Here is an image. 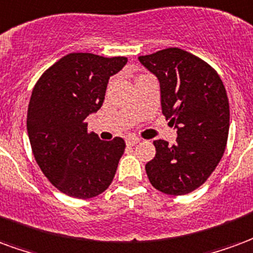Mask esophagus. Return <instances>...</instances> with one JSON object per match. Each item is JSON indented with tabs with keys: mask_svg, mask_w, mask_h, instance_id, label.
Listing matches in <instances>:
<instances>
[{
	"mask_svg": "<svg viewBox=\"0 0 253 253\" xmlns=\"http://www.w3.org/2000/svg\"><path fill=\"white\" fill-rule=\"evenodd\" d=\"M137 143H140V139L137 136H129V137H126V144L128 145H136Z\"/></svg>",
	"mask_w": 253,
	"mask_h": 253,
	"instance_id": "34e87169",
	"label": "esophagus"
}]
</instances>
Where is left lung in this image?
Listing matches in <instances>:
<instances>
[{
    "label": "left lung",
    "mask_w": 253,
    "mask_h": 253,
    "mask_svg": "<svg viewBox=\"0 0 253 253\" xmlns=\"http://www.w3.org/2000/svg\"><path fill=\"white\" fill-rule=\"evenodd\" d=\"M158 78L162 113L176 129V143L154 141L156 155L145 165L151 185L169 195L189 194L204 185L224 155L229 102L214 68L180 48L139 56Z\"/></svg>",
    "instance_id": "1"
}]
</instances>
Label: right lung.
Segmentation results:
<instances>
[{"instance_id":"1","label":"right lung","mask_w":253,"mask_h":253,"mask_svg":"<svg viewBox=\"0 0 253 253\" xmlns=\"http://www.w3.org/2000/svg\"><path fill=\"white\" fill-rule=\"evenodd\" d=\"M124 56L68 53L40 77L27 114L32 152L47 179L74 198H93L108 189L125 141L87 133V119L104 104L109 78L124 67Z\"/></svg>"}]
</instances>
